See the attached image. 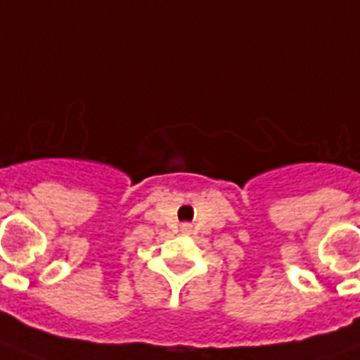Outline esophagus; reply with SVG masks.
Instances as JSON below:
<instances>
[{
  "label": "esophagus",
  "instance_id": "34e87169",
  "mask_svg": "<svg viewBox=\"0 0 360 360\" xmlns=\"http://www.w3.org/2000/svg\"><path fill=\"white\" fill-rule=\"evenodd\" d=\"M183 230H191V226H188V224H185V226H183Z\"/></svg>",
  "mask_w": 360,
  "mask_h": 360
}]
</instances>
